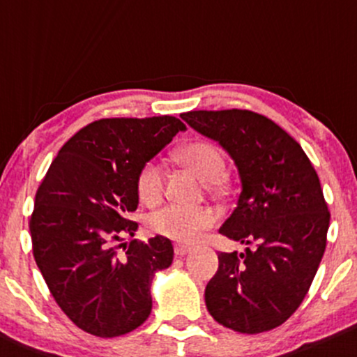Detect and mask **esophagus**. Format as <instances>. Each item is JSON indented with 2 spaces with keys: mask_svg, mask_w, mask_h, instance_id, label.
<instances>
[{
  "mask_svg": "<svg viewBox=\"0 0 357 357\" xmlns=\"http://www.w3.org/2000/svg\"><path fill=\"white\" fill-rule=\"evenodd\" d=\"M190 250H192V248H190V246H185V244H175V248H174L175 255H177V256L187 255Z\"/></svg>",
  "mask_w": 357,
  "mask_h": 357,
  "instance_id": "34e87169",
  "label": "esophagus"
}]
</instances>
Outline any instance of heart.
<instances>
[{
  "mask_svg": "<svg viewBox=\"0 0 357 357\" xmlns=\"http://www.w3.org/2000/svg\"><path fill=\"white\" fill-rule=\"evenodd\" d=\"M177 158L209 185H218L227 177V163L221 148L207 139H195L177 151ZM162 167L157 162H146L136 175V192L146 204L158 202L163 192ZM215 222V214L207 207H185L178 204L162 207L150 215V227L157 234L178 243H192L200 232Z\"/></svg>",
  "mask_w": 357,
  "mask_h": 357,
  "instance_id": "heart-1",
  "label": "heart"
}]
</instances>
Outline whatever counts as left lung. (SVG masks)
I'll list each match as a JSON object with an SVG mask.
<instances>
[{"label":"left lung","mask_w":357,"mask_h":357,"mask_svg":"<svg viewBox=\"0 0 357 357\" xmlns=\"http://www.w3.org/2000/svg\"><path fill=\"white\" fill-rule=\"evenodd\" d=\"M180 116L238 165L243 190L219 232L253 246L218 255L207 310L243 334L275 329L305 298L326 251L331 212L317 172L297 139L266 116L248 109Z\"/></svg>","instance_id":"8db88e82"}]
</instances>
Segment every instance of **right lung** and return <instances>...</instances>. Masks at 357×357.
<instances>
[{"mask_svg":"<svg viewBox=\"0 0 357 357\" xmlns=\"http://www.w3.org/2000/svg\"><path fill=\"white\" fill-rule=\"evenodd\" d=\"M183 130L175 116L98 119L60 148L40 183L33 258L57 305L84 332L116 337L150 315L151 278L172 265L174 246L163 236L121 241L138 227L130 214L139 168Z\"/></svg>","mask_w":357,"mask_h":357,"instance_id":"right-lung-1","label":"right lung"}]
</instances>
